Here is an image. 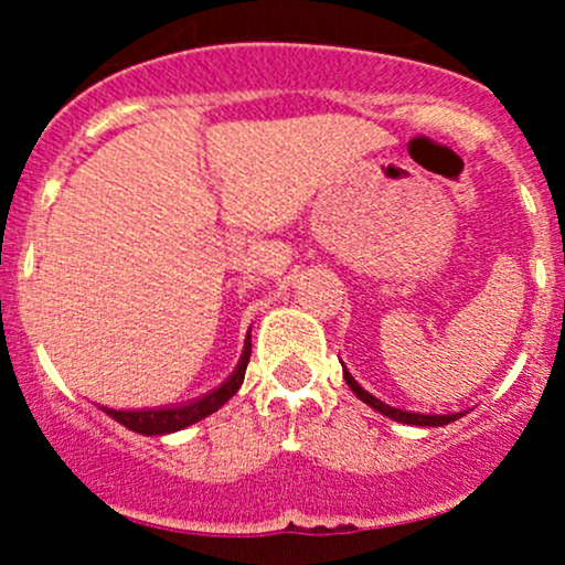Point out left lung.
Segmentation results:
<instances>
[{"label":"left lung","mask_w":565,"mask_h":565,"mask_svg":"<svg viewBox=\"0 0 565 565\" xmlns=\"http://www.w3.org/2000/svg\"><path fill=\"white\" fill-rule=\"evenodd\" d=\"M342 377H345V382H348L350 391H353L355 395H359V398L364 401V404L372 406L374 412H380V414H385V417L395 419V423H404V425H419V427H444V425L454 423V419L462 417V412H457V414H414V412H404V408H395V406H391V404H385V401L374 398L372 393H366L364 387H361L359 382L353 380V374H350L348 369H342Z\"/></svg>","instance_id":"left-lung-1"}]
</instances>
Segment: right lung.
Listing matches in <instances>:
<instances>
[{
	"label": "right lung",
	"mask_w": 565,
	"mask_h": 565,
	"mask_svg": "<svg viewBox=\"0 0 565 565\" xmlns=\"http://www.w3.org/2000/svg\"><path fill=\"white\" fill-rule=\"evenodd\" d=\"M249 355H252V340L249 334H246L242 361H238V366L233 369L231 377L220 387H215L212 393L191 401V404L164 406V408H138V412H119V408L103 406V412H106L108 417H114L119 425H125L127 430L142 433V436H167V433L183 430V427L210 417V414L217 412L220 406L228 404V398H233L238 387H242L246 364H249Z\"/></svg>",
	"instance_id": "1"
}]
</instances>
